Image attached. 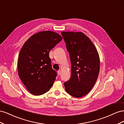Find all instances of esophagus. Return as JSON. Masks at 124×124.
Returning <instances> with one entry per match:
<instances>
[{
    "instance_id": "obj_1",
    "label": "esophagus",
    "mask_w": 124,
    "mask_h": 124,
    "mask_svg": "<svg viewBox=\"0 0 124 124\" xmlns=\"http://www.w3.org/2000/svg\"><path fill=\"white\" fill-rule=\"evenodd\" d=\"M57 73H58V76H60V75H61V74H62L61 71H58V72H57Z\"/></svg>"
}]
</instances>
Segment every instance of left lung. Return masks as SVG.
Here are the masks:
<instances>
[{"label":"left lung","mask_w":124,"mask_h":124,"mask_svg":"<svg viewBox=\"0 0 124 124\" xmlns=\"http://www.w3.org/2000/svg\"><path fill=\"white\" fill-rule=\"evenodd\" d=\"M71 63L70 80L63 84L66 91L76 98L91 91L98 78L100 58L95 45L82 32L62 31Z\"/></svg>","instance_id":"obj_1"}]
</instances>
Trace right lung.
Returning <instances> with one entry per match:
<instances>
[{
  "label": "right lung",
  "mask_w": 124,
  "mask_h": 124,
  "mask_svg": "<svg viewBox=\"0 0 124 124\" xmlns=\"http://www.w3.org/2000/svg\"><path fill=\"white\" fill-rule=\"evenodd\" d=\"M62 39L54 31H40L30 37L22 46L18 55V74L31 94H44L53 85L57 73L52 68L49 53Z\"/></svg>",
  "instance_id": "add662e5"
}]
</instances>
